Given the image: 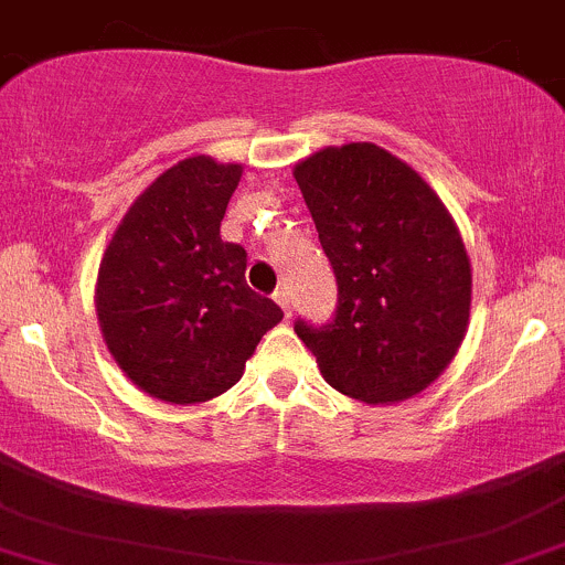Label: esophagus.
<instances>
[{
    "instance_id": "obj_1",
    "label": "esophagus",
    "mask_w": 565,
    "mask_h": 565,
    "mask_svg": "<svg viewBox=\"0 0 565 565\" xmlns=\"http://www.w3.org/2000/svg\"><path fill=\"white\" fill-rule=\"evenodd\" d=\"M273 300H276L278 306L284 309V315H292V300H289V289L287 287H278L276 292H273Z\"/></svg>"
}]
</instances>
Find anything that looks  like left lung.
Returning a JSON list of instances; mask_svg holds the SVG:
<instances>
[{
  "mask_svg": "<svg viewBox=\"0 0 565 565\" xmlns=\"http://www.w3.org/2000/svg\"><path fill=\"white\" fill-rule=\"evenodd\" d=\"M335 273L333 319L295 333L344 396L404 402L440 377L470 317V259L437 193L383 147H324L295 167Z\"/></svg>",
  "mask_w": 565,
  "mask_h": 565,
  "instance_id": "left-lung-1",
  "label": "left lung"
}]
</instances>
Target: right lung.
Returning a JSON list of instances; mask_svg holds the SVG:
<instances>
[{"mask_svg": "<svg viewBox=\"0 0 565 565\" xmlns=\"http://www.w3.org/2000/svg\"><path fill=\"white\" fill-rule=\"evenodd\" d=\"M243 167L185 158L125 213L98 270L108 352L150 396L196 404L243 377L284 311L246 284V248L221 241Z\"/></svg>", "mask_w": 565, "mask_h": 565, "instance_id": "obj_1", "label": "right lung"}]
</instances>
